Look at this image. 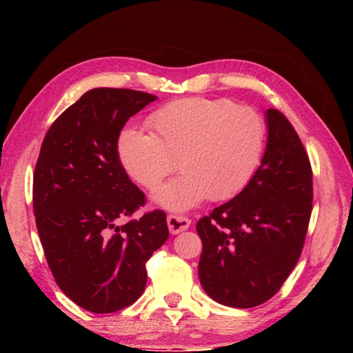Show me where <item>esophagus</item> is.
<instances>
[{
  "instance_id": "obj_1",
  "label": "esophagus",
  "mask_w": 353,
  "mask_h": 353,
  "mask_svg": "<svg viewBox=\"0 0 353 353\" xmlns=\"http://www.w3.org/2000/svg\"><path fill=\"white\" fill-rule=\"evenodd\" d=\"M166 223H168L170 234L177 235V234H181V232L188 229L191 221L185 216H179V214H170V216L166 218Z\"/></svg>"
}]
</instances>
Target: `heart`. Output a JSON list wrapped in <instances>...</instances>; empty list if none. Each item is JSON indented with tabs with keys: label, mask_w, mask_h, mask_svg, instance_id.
Returning a JSON list of instances; mask_svg holds the SVG:
<instances>
[{
	"label": "heart",
	"mask_w": 353,
	"mask_h": 353,
	"mask_svg": "<svg viewBox=\"0 0 353 353\" xmlns=\"http://www.w3.org/2000/svg\"><path fill=\"white\" fill-rule=\"evenodd\" d=\"M148 126L152 134H119V163L135 183L155 190L179 160L183 174L154 196L155 204L172 212L190 210L208 198H235L259 171L266 148L260 113L225 98L172 101L149 117Z\"/></svg>",
	"instance_id": "1"
}]
</instances>
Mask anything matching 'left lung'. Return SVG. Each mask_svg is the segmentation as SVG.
<instances>
[{
    "mask_svg": "<svg viewBox=\"0 0 353 353\" xmlns=\"http://www.w3.org/2000/svg\"><path fill=\"white\" fill-rule=\"evenodd\" d=\"M268 140L259 171L234 199L199 219V280L221 305L270 301L294 270L313 202L308 155L277 109L265 113Z\"/></svg>",
    "mask_w": 353,
    "mask_h": 353,
    "instance_id": "1",
    "label": "left lung"
}]
</instances>
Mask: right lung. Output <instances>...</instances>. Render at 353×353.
Wrapping results in <instances>:
<instances>
[{
	"mask_svg": "<svg viewBox=\"0 0 353 353\" xmlns=\"http://www.w3.org/2000/svg\"><path fill=\"white\" fill-rule=\"evenodd\" d=\"M155 99L128 88H93L52 123L41 143L35 224L59 288L87 312L132 305L145 291L146 261L168 240L162 210L119 224L145 204L119 163V132Z\"/></svg>",
	"mask_w": 353,
	"mask_h": 353,
	"instance_id": "right-lung-1",
	"label": "right lung"
}]
</instances>
